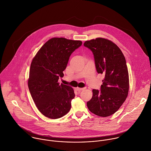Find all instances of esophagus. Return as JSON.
<instances>
[{"label":"esophagus","mask_w":151,"mask_h":151,"mask_svg":"<svg viewBox=\"0 0 151 151\" xmlns=\"http://www.w3.org/2000/svg\"><path fill=\"white\" fill-rule=\"evenodd\" d=\"M85 89H86V88H76L77 91H83V90H85Z\"/></svg>","instance_id":"obj_1"}]
</instances>
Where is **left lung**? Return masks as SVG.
Here are the masks:
<instances>
[{
    "instance_id": "1",
    "label": "left lung",
    "mask_w": 151,
    "mask_h": 151,
    "mask_svg": "<svg viewBox=\"0 0 151 151\" xmlns=\"http://www.w3.org/2000/svg\"><path fill=\"white\" fill-rule=\"evenodd\" d=\"M83 45L92 52L97 72L105 75L101 90H92L93 96L87 106L96 115L109 116L119 109L128 95L129 74L125 58L119 47L106 39L87 40Z\"/></svg>"
}]
</instances>
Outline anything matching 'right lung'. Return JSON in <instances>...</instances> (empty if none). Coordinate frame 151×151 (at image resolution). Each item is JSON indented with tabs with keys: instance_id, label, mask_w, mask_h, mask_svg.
Returning <instances> with one entry per match:
<instances>
[{
	"instance_id": "obj_1",
	"label": "right lung",
	"mask_w": 151,
	"mask_h": 151,
	"mask_svg": "<svg viewBox=\"0 0 151 151\" xmlns=\"http://www.w3.org/2000/svg\"><path fill=\"white\" fill-rule=\"evenodd\" d=\"M82 44L81 40L53 37L47 41L33 59L28 87L38 110L45 116L58 119L70 111L75 98L72 87L59 85L71 54Z\"/></svg>"
}]
</instances>
